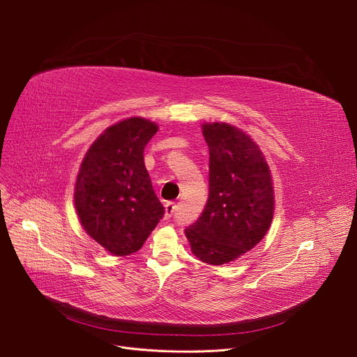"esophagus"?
I'll return each instance as SVG.
<instances>
[{
	"mask_svg": "<svg viewBox=\"0 0 357 357\" xmlns=\"http://www.w3.org/2000/svg\"><path fill=\"white\" fill-rule=\"evenodd\" d=\"M175 210H176L175 202H166V204H165V220L171 218V217L174 215Z\"/></svg>",
	"mask_w": 357,
	"mask_h": 357,
	"instance_id": "34e87169",
	"label": "esophagus"
}]
</instances>
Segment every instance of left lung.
<instances>
[{
  "label": "left lung",
  "mask_w": 357,
  "mask_h": 357,
  "mask_svg": "<svg viewBox=\"0 0 357 357\" xmlns=\"http://www.w3.org/2000/svg\"><path fill=\"white\" fill-rule=\"evenodd\" d=\"M210 150L208 199L201 217L185 229L192 253L224 265L253 249L273 218V186L259 146L227 123H204Z\"/></svg>",
  "instance_id": "1"
}]
</instances>
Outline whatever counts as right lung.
<instances>
[{"label": "right lung", "mask_w": 357, "mask_h": 357, "mask_svg": "<svg viewBox=\"0 0 357 357\" xmlns=\"http://www.w3.org/2000/svg\"><path fill=\"white\" fill-rule=\"evenodd\" d=\"M158 124L142 117L108 127L86 152L75 183L84 230L116 256L137 252L165 214L144 166Z\"/></svg>", "instance_id": "1"}]
</instances>
